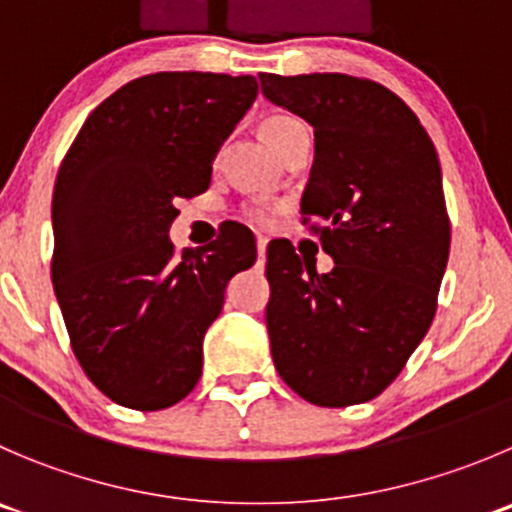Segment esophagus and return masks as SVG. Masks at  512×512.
I'll return each instance as SVG.
<instances>
[{"label":"esophagus","instance_id":"1","mask_svg":"<svg viewBox=\"0 0 512 512\" xmlns=\"http://www.w3.org/2000/svg\"><path fill=\"white\" fill-rule=\"evenodd\" d=\"M257 255L260 257L267 255V237H257Z\"/></svg>","mask_w":512,"mask_h":512}]
</instances>
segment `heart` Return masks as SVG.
I'll use <instances>...</instances> for the list:
<instances>
[{
  "label": "heart",
  "instance_id": "b5f03b06",
  "mask_svg": "<svg viewBox=\"0 0 512 512\" xmlns=\"http://www.w3.org/2000/svg\"><path fill=\"white\" fill-rule=\"evenodd\" d=\"M300 127V122L292 117H285V114H272V117L262 119L260 122V137L270 145L272 152H280V147L285 145V140L290 137V132ZM250 225L260 227V230H267V227L275 225L277 220V207L262 205V202H255V205H247L245 212H242Z\"/></svg>",
  "mask_w": 512,
  "mask_h": 512
}]
</instances>
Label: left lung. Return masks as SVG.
Segmentation results:
<instances>
[{
	"label": "left lung",
	"mask_w": 512,
	"mask_h": 512,
	"mask_svg": "<svg viewBox=\"0 0 512 512\" xmlns=\"http://www.w3.org/2000/svg\"><path fill=\"white\" fill-rule=\"evenodd\" d=\"M262 94L315 130L302 192L335 267L267 247V332L282 380L307 403L377 398L428 332L450 255L438 152L413 109L350 74H260Z\"/></svg>",
	"instance_id": "obj_1"
}]
</instances>
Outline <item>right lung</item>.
Segmentation results:
<instances>
[{"label":"right lung","instance_id":"obj_1","mask_svg":"<svg viewBox=\"0 0 512 512\" xmlns=\"http://www.w3.org/2000/svg\"><path fill=\"white\" fill-rule=\"evenodd\" d=\"M255 97L250 74H145L89 114L59 167L54 295L79 365L117 405L165 410L192 393L227 282L255 265L237 222L182 255L167 235Z\"/></svg>","mask_w":512,"mask_h":512}]
</instances>
